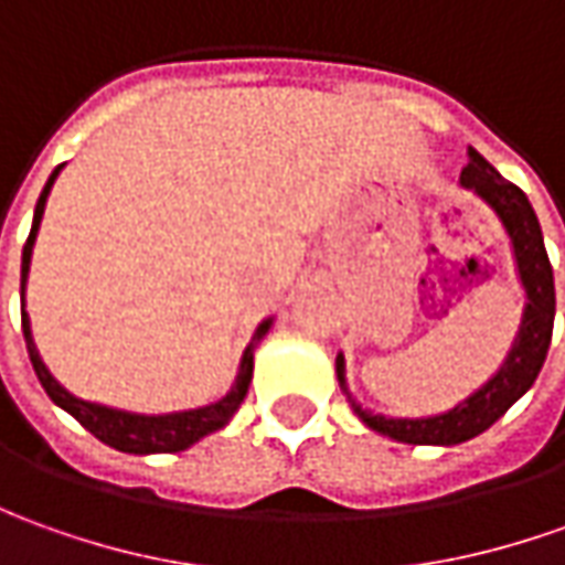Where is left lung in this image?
<instances>
[{
  "label": "left lung",
  "mask_w": 565,
  "mask_h": 565,
  "mask_svg": "<svg viewBox=\"0 0 565 565\" xmlns=\"http://www.w3.org/2000/svg\"><path fill=\"white\" fill-rule=\"evenodd\" d=\"M467 157H470V163L460 172V185L473 191L479 201L489 203L508 232L520 284L525 290L523 321H520V333H516L504 364L498 367V374L489 383H482L473 395H467L451 412L433 414V417H383V414L362 408L349 395L347 364H343V355H337V380L352 402V412L362 417L364 427L377 429L395 443L460 445L486 433L516 398L529 393V386L535 383L541 364L547 359V347H551L556 312L554 268L544 250L539 216L523 191L494 170L482 153L470 148Z\"/></svg>",
  "instance_id": "8db88e82"
}]
</instances>
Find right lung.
<instances>
[{
    "mask_svg": "<svg viewBox=\"0 0 565 565\" xmlns=\"http://www.w3.org/2000/svg\"><path fill=\"white\" fill-rule=\"evenodd\" d=\"M57 167L49 182L42 188L40 201H36V213H33V228H30V237L24 244V256H21V299H24L26 275H30V256H33V244H36V232H40L42 213H45V201H49V191L55 185ZM21 328H24L26 352H30V362H33V371L40 377L42 390L49 393V398L55 402L57 408H64L67 414H73L83 427L89 429L95 439H102L110 448L117 451H126V455H163V451H185L194 443H201L203 436L222 429L234 417V412L241 408L244 395L250 390L253 380V349L263 340L271 328V318H266L256 333H253V343L244 349V359H241V367H237V380H234L232 393L222 395L213 405H203V408H191V412H172V414H136V412H120V408H107V405H98V402H86V398H76L73 393H67L55 377L52 371L45 367V362L40 359V349L33 343V331H30V315L21 306Z\"/></svg>",
    "mask_w": 565,
    "mask_h": 565,
    "instance_id": "1",
    "label": "right lung"
}]
</instances>
